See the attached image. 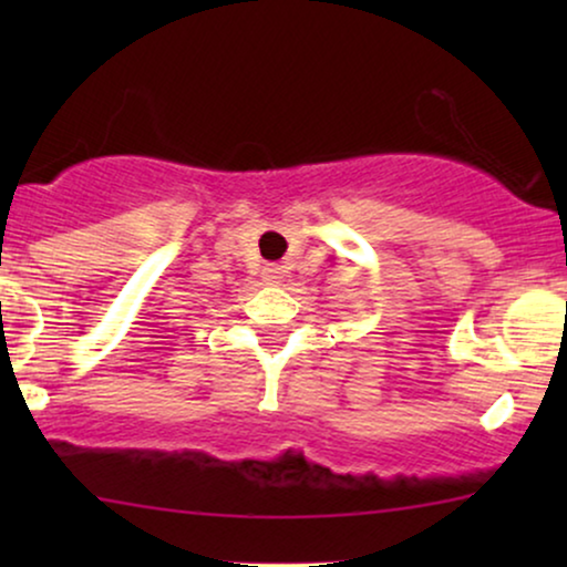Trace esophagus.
Segmentation results:
<instances>
[{
  "label": "esophagus",
  "mask_w": 567,
  "mask_h": 567,
  "mask_svg": "<svg viewBox=\"0 0 567 567\" xmlns=\"http://www.w3.org/2000/svg\"><path fill=\"white\" fill-rule=\"evenodd\" d=\"M286 276V268L281 266V262H268L266 268H262V281L266 284H281V278Z\"/></svg>",
  "instance_id": "1"
}]
</instances>
